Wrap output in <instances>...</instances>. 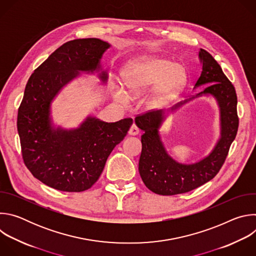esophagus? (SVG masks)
<instances>
[{"mask_svg": "<svg viewBox=\"0 0 256 256\" xmlns=\"http://www.w3.org/2000/svg\"><path fill=\"white\" fill-rule=\"evenodd\" d=\"M138 132H140V130H138V128H136V124H132V126H130V130H128V134H130V136H136V134H138Z\"/></svg>", "mask_w": 256, "mask_h": 256, "instance_id": "34e87169", "label": "esophagus"}]
</instances>
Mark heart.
I'll return each instance as SVG.
<instances>
[{
  "label": "heart",
  "instance_id": "1",
  "mask_svg": "<svg viewBox=\"0 0 256 256\" xmlns=\"http://www.w3.org/2000/svg\"><path fill=\"white\" fill-rule=\"evenodd\" d=\"M188 80L186 68L179 64L159 56H142L126 64L122 74V85H116V97L126 102L144 99L148 112H157L167 106L184 87Z\"/></svg>",
  "mask_w": 256,
  "mask_h": 256
}]
</instances>
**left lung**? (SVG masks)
<instances>
[{"label":"left lung","mask_w":256,"mask_h":256,"mask_svg":"<svg viewBox=\"0 0 256 256\" xmlns=\"http://www.w3.org/2000/svg\"><path fill=\"white\" fill-rule=\"evenodd\" d=\"M198 58L202 70L194 89L206 86L202 92L175 104L167 112H152L134 120L136 126L144 132L140 136L138 172L144 186L157 194L188 192L212 179L224 164L238 130L237 95L234 86L225 76L221 66L206 50L200 48ZM202 96H212L217 102L220 112V136L206 156L194 164H180L168 154L160 128L170 114Z\"/></svg>","instance_id":"8db88e82"}]
</instances>
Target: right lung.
<instances>
[{
	"mask_svg": "<svg viewBox=\"0 0 256 256\" xmlns=\"http://www.w3.org/2000/svg\"><path fill=\"white\" fill-rule=\"evenodd\" d=\"M110 46L99 38L68 42L34 70L26 84L17 118L23 160L32 175L50 188L68 192L89 190L132 124V118L105 122L88 116L77 128H64L52 120L54 100L82 72L96 75L106 85L108 72L101 58Z\"/></svg>",
	"mask_w": 256,
	"mask_h": 256,
	"instance_id": "right-lung-1",
	"label": "right lung"
}]
</instances>
